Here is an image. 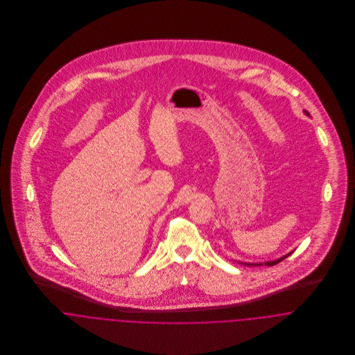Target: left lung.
Listing matches in <instances>:
<instances>
[{
  "instance_id": "8db88e82",
  "label": "left lung",
  "mask_w": 355,
  "mask_h": 355,
  "mask_svg": "<svg viewBox=\"0 0 355 355\" xmlns=\"http://www.w3.org/2000/svg\"><path fill=\"white\" fill-rule=\"evenodd\" d=\"M290 254H287V255H284V257H282V258H279V259H276V261H269V262H265V265H269V266H272V265H276V263L282 262L284 258H287ZM246 265H250V263H246ZM252 265H253V263H252ZM255 265H262V263H255Z\"/></svg>"
}]
</instances>
